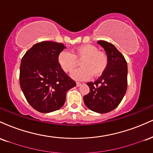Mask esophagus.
<instances>
[{
    "label": "esophagus",
    "mask_w": 153,
    "mask_h": 153,
    "mask_svg": "<svg viewBox=\"0 0 153 153\" xmlns=\"http://www.w3.org/2000/svg\"><path fill=\"white\" fill-rule=\"evenodd\" d=\"M81 85V83H80V82H76V85L77 86H80V85Z\"/></svg>",
    "instance_id": "obj_1"
}]
</instances>
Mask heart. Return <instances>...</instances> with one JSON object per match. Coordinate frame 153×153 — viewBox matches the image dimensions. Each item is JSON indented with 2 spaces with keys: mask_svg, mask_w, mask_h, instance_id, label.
<instances>
[{
  "mask_svg": "<svg viewBox=\"0 0 153 153\" xmlns=\"http://www.w3.org/2000/svg\"><path fill=\"white\" fill-rule=\"evenodd\" d=\"M59 65L66 73H71L76 68L78 61H81L79 68L72 73L75 80H88L94 75L99 77L106 71L108 65V57L106 52L99 51L96 46L84 45L77 47L73 53L62 51L57 57Z\"/></svg>",
  "mask_w": 153,
  "mask_h": 153,
  "instance_id": "heart-1",
  "label": "heart"
}]
</instances>
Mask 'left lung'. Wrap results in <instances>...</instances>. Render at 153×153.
Wrapping results in <instances>:
<instances>
[{"mask_svg":"<svg viewBox=\"0 0 153 153\" xmlns=\"http://www.w3.org/2000/svg\"><path fill=\"white\" fill-rule=\"evenodd\" d=\"M97 43L106 51L108 65L97 80L87 82L90 92L83 96V101L89 109L103 114L117 108L126 94L127 63L114 45L103 40Z\"/></svg>","mask_w":153,"mask_h":153,"instance_id":"left-lung-1","label":"left lung"}]
</instances>
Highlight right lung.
Listing matches in <instances>:
<instances>
[{"label": "right lung", "mask_w": 153, "mask_h": 153, "mask_svg": "<svg viewBox=\"0 0 153 153\" xmlns=\"http://www.w3.org/2000/svg\"><path fill=\"white\" fill-rule=\"evenodd\" d=\"M65 48L62 43L42 42L35 44L22 57L21 88L28 103L42 113L59 109L65 101L67 92L76 86L57 61Z\"/></svg>", "instance_id": "obj_1"}]
</instances>
